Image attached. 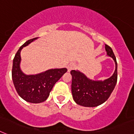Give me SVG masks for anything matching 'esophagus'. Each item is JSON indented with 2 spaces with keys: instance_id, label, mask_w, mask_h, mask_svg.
I'll return each instance as SVG.
<instances>
[{
  "instance_id": "obj_1",
  "label": "esophagus",
  "mask_w": 134,
  "mask_h": 134,
  "mask_svg": "<svg viewBox=\"0 0 134 134\" xmlns=\"http://www.w3.org/2000/svg\"><path fill=\"white\" fill-rule=\"evenodd\" d=\"M75 67H76L75 64H74V63L69 64V65H68V67H67V69H68V71H70L71 70H72V69H74Z\"/></svg>"
}]
</instances>
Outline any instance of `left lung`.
Segmentation results:
<instances>
[{
	"label": "left lung",
	"instance_id": "1",
	"mask_svg": "<svg viewBox=\"0 0 134 134\" xmlns=\"http://www.w3.org/2000/svg\"><path fill=\"white\" fill-rule=\"evenodd\" d=\"M105 50L107 55L112 58L116 64L114 74L108 79L104 81H95L87 78L79 71H71L72 96L78 105L91 107H97L105 103L112 93L118 78L117 62L112 49L105 44Z\"/></svg>",
	"mask_w": 134,
	"mask_h": 134
}]
</instances>
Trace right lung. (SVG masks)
<instances>
[{
  "mask_svg": "<svg viewBox=\"0 0 134 134\" xmlns=\"http://www.w3.org/2000/svg\"><path fill=\"white\" fill-rule=\"evenodd\" d=\"M37 38L30 39L20 47L13 60L12 71L14 87L18 95L29 103H40L46 100L58 80L67 72L66 68L52 69L36 75H25L20 68V51Z\"/></svg>",
  "mask_w": 134,
  "mask_h": 134,
  "instance_id": "obj_1",
  "label": "right lung"
}]
</instances>
